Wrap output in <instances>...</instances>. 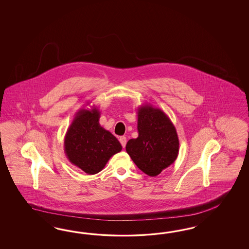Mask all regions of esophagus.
<instances>
[{"label": "esophagus", "mask_w": 249, "mask_h": 249, "mask_svg": "<svg viewBox=\"0 0 249 249\" xmlns=\"http://www.w3.org/2000/svg\"><path fill=\"white\" fill-rule=\"evenodd\" d=\"M120 142H121V145H122V147L125 148L126 143H127V138L124 137V136H121V138H120Z\"/></svg>", "instance_id": "esophagus-1"}]
</instances>
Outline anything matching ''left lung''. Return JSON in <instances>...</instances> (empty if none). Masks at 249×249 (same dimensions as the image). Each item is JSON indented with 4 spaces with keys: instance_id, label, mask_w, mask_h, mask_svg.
I'll return each mask as SVG.
<instances>
[{
    "instance_id": "left-lung-1",
    "label": "left lung",
    "mask_w": 249,
    "mask_h": 249,
    "mask_svg": "<svg viewBox=\"0 0 249 249\" xmlns=\"http://www.w3.org/2000/svg\"><path fill=\"white\" fill-rule=\"evenodd\" d=\"M137 114L139 136L128 141L126 151L141 171L154 177L178 157L177 131L170 118L151 104H142Z\"/></svg>"
}]
</instances>
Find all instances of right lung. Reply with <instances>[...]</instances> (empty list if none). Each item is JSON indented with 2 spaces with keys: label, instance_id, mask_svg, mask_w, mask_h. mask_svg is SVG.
Segmentation results:
<instances>
[{
  "label": "right lung",
  "instance_id": "add662e5",
  "mask_svg": "<svg viewBox=\"0 0 249 249\" xmlns=\"http://www.w3.org/2000/svg\"><path fill=\"white\" fill-rule=\"evenodd\" d=\"M99 118L100 111L95 106L91 109L80 108L64 140L68 160L88 174L102 171L108 160L122 150L118 139L100 126Z\"/></svg>",
  "mask_w": 249,
  "mask_h": 249
}]
</instances>
